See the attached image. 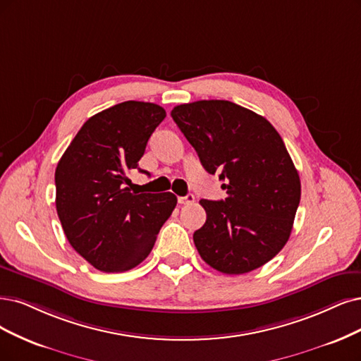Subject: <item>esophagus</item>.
<instances>
[{"instance_id":"34e87169","label":"esophagus","mask_w":361,"mask_h":361,"mask_svg":"<svg viewBox=\"0 0 361 361\" xmlns=\"http://www.w3.org/2000/svg\"><path fill=\"white\" fill-rule=\"evenodd\" d=\"M193 202H195V196L193 195L180 196L178 197V204H181V205H192Z\"/></svg>"}]
</instances>
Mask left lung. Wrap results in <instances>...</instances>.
Listing matches in <instances>:
<instances>
[{
    "label": "left lung",
    "mask_w": 361,
    "mask_h": 361,
    "mask_svg": "<svg viewBox=\"0 0 361 361\" xmlns=\"http://www.w3.org/2000/svg\"><path fill=\"white\" fill-rule=\"evenodd\" d=\"M171 116L228 193L199 202L207 212L193 233L199 255L228 275L260 268L288 241L300 202V178L283 138L264 117L231 101L181 104Z\"/></svg>",
    "instance_id": "1"
}]
</instances>
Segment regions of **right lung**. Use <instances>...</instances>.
Here are the masks:
<instances>
[{
    "label": "right lung",
    "mask_w": 361,
    "mask_h": 361,
    "mask_svg": "<svg viewBox=\"0 0 361 361\" xmlns=\"http://www.w3.org/2000/svg\"><path fill=\"white\" fill-rule=\"evenodd\" d=\"M166 117L153 102L126 101L77 132L55 172L56 211L71 247L93 268L125 272L138 266L177 205V196L130 192L128 173Z\"/></svg>",
    "instance_id": "obj_1"
}]
</instances>
